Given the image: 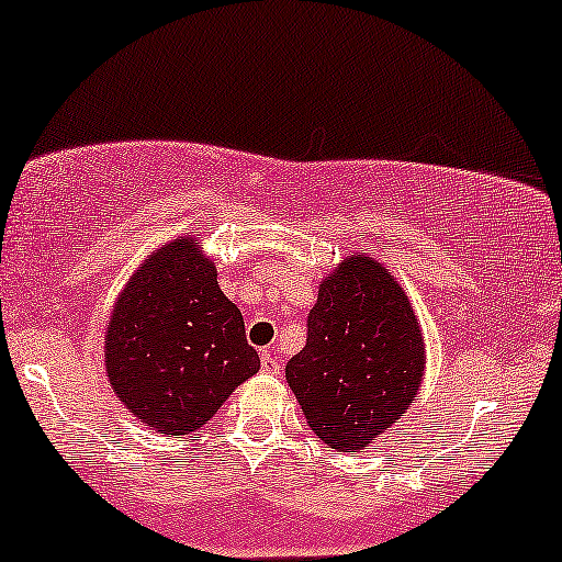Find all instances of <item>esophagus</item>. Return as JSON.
Wrapping results in <instances>:
<instances>
[{"label": "esophagus", "mask_w": 562, "mask_h": 562, "mask_svg": "<svg viewBox=\"0 0 562 562\" xmlns=\"http://www.w3.org/2000/svg\"><path fill=\"white\" fill-rule=\"evenodd\" d=\"M260 371L271 373V375H279L283 371V366H281V360L276 358L271 350H263V352H260Z\"/></svg>", "instance_id": "34e87169"}]
</instances>
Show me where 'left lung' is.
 <instances>
[{
  "label": "left lung",
  "mask_w": 562,
  "mask_h": 562,
  "mask_svg": "<svg viewBox=\"0 0 562 562\" xmlns=\"http://www.w3.org/2000/svg\"><path fill=\"white\" fill-rule=\"evenodd\" d=\"M306 327L289 386L322 442L363 452L419 394L427 356L409 296L379 260L348 256L319 281Z\"/></svg>",
  "instance_id": "left-lung-1"
}]
</instances>
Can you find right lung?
I'll return each instance as SVG.
<instances>
[{"mask_svg":"<svg viewBox=\"0 0 562 562\" xmlns=\"http://www.w3.org/2000/svg\"><path fill=\"white\" fill-rule=\"evenodd\" d=\"M104 366L122 406L158 435H189L260 371L217 268L183 235L150 252L114 299Z\"/></svg>","mask_w":562,"mask_h":562,"instance_id":"1","label":"right lung"}]
</instances>
